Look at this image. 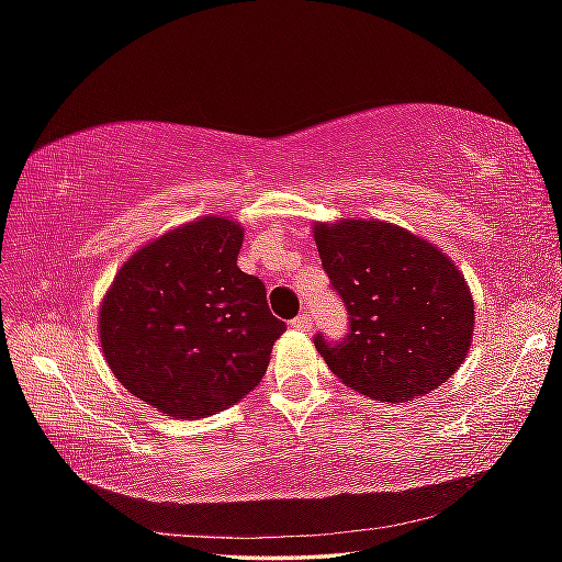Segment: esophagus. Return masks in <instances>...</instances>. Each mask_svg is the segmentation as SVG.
Wrapping results in <instances>:
<instances>
[{
  "instance_id": "34e87169",
  "label": "esophagus",
  "mask_w": 562,
  "mask_h": 562,
  "mask_svg": "<svg viewBox=\"0 0 562 562\" xmlns=\"http://www.w3.org/2000/svg\"><path fill=\"white\" fill-rule=\"evenodd\" d=\"M291 328L302 330V333H307V330L312 328V316H310V314H300V316H295V318L291 321Z\"/></svg>"
}]
</instances>
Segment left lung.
<instances>
[{"label":"left lung","instance_id":"obj_1","mask_svg":"<svg viewBox=\"0 0 562 562\" xmlns=\"http://www.w3.org/2000/svg\"><path fill=\"white\" fill-rule=\"evenodd\" d=\"M321 265L349 312V333L314 337L328 368L353 391L405 403L443 384L467 359L473 297L440 248L380 220L316 223Z\"/></svg>","mask_w":562,"mask_h":562}]
</instances>
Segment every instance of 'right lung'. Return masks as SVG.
Returning a JSON list of instances; mask_svg holds the SVG:
<instances>
[{
	"label": "right lung",
	"mask_w": 562,
	"mask_h": 562,
	"mask_svg": "<svg viewBox=\"0 0 562 562\" xmlns=\"http://www.w3.org/2000/svg\"><path fill=\"white\" fill-rule=\"evenodd\" d=\"M241 225L196 217L135 250L100 304V347L133 396L176 419L239 403L265 378L285 323L236 267Z\"/></svg>",
	"instance_id": "1"
}]
</instances>
